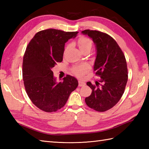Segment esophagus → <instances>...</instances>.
I'll use <instances>...</instances> for the list:
<instances>
[{
	"label": "esophagus",
	"instance_id": "obj_1",
	"mask_svg": "<svg viewBox=\"0 0 149 149\" xmlns=\"http://www.w3.org/2000/svg\"><path fill=\"white\" fill-rule=\"evenodd\" d=\"M85 85V83L84 82H83V81H81V80H79V86H84Z\"/></svg>",
	"mask_w": 149,
	"mask_h": 149
}]
</instances>
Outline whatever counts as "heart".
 I'll return each mask as SVG.
<instances>
[{
	"instance_id": "b5f03b06",
	"label": "heart",
	"mask_w": 149,
	"mask_h": 149,
	"mask_svg": "<svg viewBox=\"0 0 149 149\" xmlns=\"http://www.w3.org/2000/svg\"><path fill=\"white\" fill-rule=\"evenodd\" d=\"M77 43L79 47L83 52L86 51L87 50H90L92 47V41L90 38L86 36H81L77 40ZM68 49V46L65 48V52ZM91 69V66L88 63H84V64L76 65L74 66L72 68V72L75 75L79 77L83 76L84 74Z\"/></svg>"
}]
</instances>
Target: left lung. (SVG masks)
Listing matches in <instances>:
<instances>
[{"instance_id":"obj_1","label":"left lung","mask_w":149,"mask_h":149,"mask_svg":"<svg viewBox=\"0 0 149 149\" xmlns=\"http://www.w3.org/2000/svg\"><path fill=\"white\" fill-rule=\"evenodd\" d=\"M82 33L92 38L96 45L94 72L100 78L96 85L86 83L92 91L85 102L90 108L104 112L115 106L124 92L128 79L127 62L118 43L109 34L89 29Z\"/></svg>"}]
</instances>
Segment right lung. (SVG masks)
Listing matches in <instances>:
<instances>
[{"instance_id": "add662e5", "label": "right lung", "mask_w": 149, "mask_h": 149, "mask_svg": "<svg viewBox=\"0 0 149 149\" xmlns=\"http://www.w3.org/2000/svg\"><path fill=\"white\" fill-rule=\"evenodd\" d=\"M77 33L55 29L43 30L38 32L27 46L22 64L25 89L32 102L43 111L56 112L61 109L78 86L76 79L69 75L57 83L52 71L57 63L63 61L65 43Z\"/></svg>"}]
</instances>
